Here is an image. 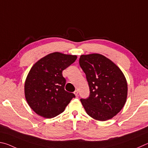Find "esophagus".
<instances>
[{"instance_id":"obj_1","label":"esophagus","mask_w":148,"mask_h":148,"mask_svg":"<svg viewBox=\"0 0 148 148\" xmlns=\"http://www.w3.org/2000/svg\"><path fill=\"white\" fill-rule=\"evenodd\" d=\"M73 93H74V94L75 95V96H78V91H77V90H75V91Z\"/></svg>"}]
</instances>
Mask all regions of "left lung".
<instances>
[{"mask_svg":"<svg viewBox=\"0 0 148 148\" xmlns=\"http://www.w3.org/2000/svg\"><path fill=\"white\" fill-rule=\"evenodd\" d=\"M79 64L90 87V96L81 99L90 117L107 121L120 112L127 97V82L117 65L102 54H82Z\"/></svg>","mask_w":148,"mask_h":148,"instance_id":"8db88e82","label":"left lung"}]
</instances>
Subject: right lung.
I'll use <instances>...</instances> for the list:
<instances>
[{"label":"right lung","instance_id":"obj_1","mask_svg":"<svg viewBox=\"0 0 148 148\" xmlns=\"http://www.w3.org/2000/svg\"><path fill=\"white\" fill-rule=\"evenodd\" d=\"M77 58V55L54 52L31 67L25 80V95L29 107L37 114L45 118L55 117L75 97L65 90L66 79L62 71Z\"/></svg>","mask_w":148,"mask_h":148}]
</instances>
